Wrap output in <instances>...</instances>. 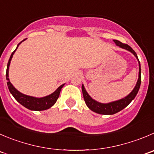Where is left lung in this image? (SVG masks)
<instances>
[{
  "label": "left lung",
  "instance_id": "left-lung-1",
  "mask_svg": "<svg viewBox=\"0 0 154 154\" xmlns=\"http://www.w3.org/2000/svg\"><path fill=\"white\" fill-rule=\"evenodd\" d=\"M113 42H115L116 45L117 46L120 47V48H123V49H125L127 50V51H130L131 53H132L134 56H135V57L137 58L139 63L138 79H137V84H136L134 88L133 89L132 91H131L128 96L122 98V99L116 100V101H113L108 103H99V102L96 101V100H94V99H92V98L89 96L88 94L87 93L84 85H82V90L84 100L85 101V103L88 106V107L90 109H91L93 112H97V113L99 114H103V115H112V114L116 113V112H119V111H121L122 109H123L125 107H126V106L132 101V100L135 97L136 95H137V92H138L139 91V88H140V82H141V70H140V62H139V60L138 58H137V54L135 53V51H134L129 45H126V44L122 43V42H119V41L118 40H113Z\"/></svg>",
  "mask_w": 154,
  "mask_h": 154
}]
</instances>
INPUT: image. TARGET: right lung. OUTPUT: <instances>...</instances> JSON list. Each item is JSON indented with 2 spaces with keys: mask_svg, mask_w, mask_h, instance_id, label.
I'll return each mask as SVG.
<instances>
[{
  "mask_svg": "<svg viewBox=\"0 0 154 154\" xmlns=\"http://www.w3.org/2000/svg\"><path fill=\"white\" fill-rule=\"evenodd\" d=\"M25 40H26V39H24L23 41ZM23 41H22V42L17 45V48H16L15 51L12 53L10 59H9L8 63H7V72H6V78H7V86H8L9 91H10V93L12 94V95L14 97V98H15L16 100H17L20 104L23 105V106H25V107L27 108V109H30V110H45V109H49V108H51L53 105H54V103H56L58 97H59L60 96V93L61 89L63 87L64 84L60 86V87L58 88L54 93L51 94L41 98L35 97L28 96V95L23 94H22L21 92L17 91V89L14 87V85L10 83V79H9V66H10V61L12 60L13 55H14L15 51H17V49L18 48L19 45H20Z\"/></svg>",
  "mask_w": 154,
  "mask_h": 154,
  "instance_id": "1",
  "label": "right lung"
}]
</instances>
